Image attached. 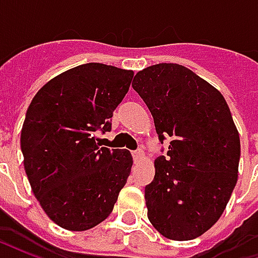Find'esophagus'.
Listing matches in <instances>:
<instances>
[{"mask_svg": "<svg viewBox=\"0 0 258 258\" xmlns=\"http://www.w3.org/2000/svg\"><path fill=\"white\" fill-rule=\"evenodd\" d=\"M133 157H134V162L135 163H138L144 157V152L142 151H135L133 152Z\"/></svg>", "mask_w": 258, "mask_h": 258, "instance_id": "1", "label": "esophagus"}]
</instances>
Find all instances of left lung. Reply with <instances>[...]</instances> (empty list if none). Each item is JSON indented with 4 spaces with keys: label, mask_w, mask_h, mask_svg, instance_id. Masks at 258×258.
Instances as JSON below:
<instances>
[{
    "label": "left lung",
    "mask_w": 258,
    "mask_h": 258,
    "mask_svg": "<svg viewBox=\"0 0 258 258\" xmlns=\"http://www.w3.org/2000/svg\"><path fill=\"white\" fill-rule=\"evenodd\" d=\"M133 88L159 141L170 140L145 186L148 218L168 239L198 238L221 217L238 181L240 140L229 107L220 91L177 63L141 70Z\"/></svg>",
    "instance_id": "obj_1"
}]
</instances>
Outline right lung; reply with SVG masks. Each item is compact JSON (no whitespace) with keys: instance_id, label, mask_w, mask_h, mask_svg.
<instances>
[{"instance_id":"obj_1","label":"right lung","mask_w":258,"mask_h":258,"mask_svg":"<svg viewBox=\"0 0 258 258\" xmlns=\"http://www.w3.org/2000/svg\"><path fill=\"white\" fill-rule=\"evenodd\" d=\"M133 70L80 64L38 91L20 135L33 194L59 227L87 231L113 210L133 166L125 149L96 144L112 130L114 109L128 92Z\"/></svg>"}]
</instances>
